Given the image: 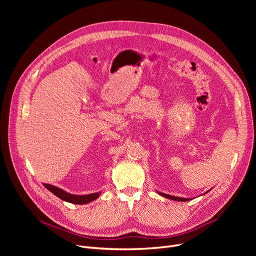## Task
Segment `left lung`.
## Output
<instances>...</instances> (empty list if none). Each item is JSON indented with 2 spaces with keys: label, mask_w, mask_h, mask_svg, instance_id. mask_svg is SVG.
I'll list each match as a JSON object with an SVG mask.
<instances>
[{
  "label": "left lung",
  "mask_w": 256,
  "mask_h": 256,
  "mask_svg": "<svg viewBox=\"0 0 256 256\" xmlns=\"http://www.w3.org/2000/svg\"><path fill=\"white\" fill-rule=\"evenodd\" d=\"M158 194H160V195H162V196H164V197H166V198H168V199L176 200V201H188V200H190L189 198H180V197H176V196H171V195L164 194V193H160V192H158Z\"/></svg>",
  "instance_id": "obj_1"
}]
</instances>
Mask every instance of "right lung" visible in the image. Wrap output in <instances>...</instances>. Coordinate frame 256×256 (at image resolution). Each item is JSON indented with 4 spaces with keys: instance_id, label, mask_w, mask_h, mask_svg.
<instances>
[{
    "instance_id": "obj_1",
    "label": "right lung",
    "mask_w": 256,
    "mask_h": 256,
    "mask_svg": "<svg viewBox=\"0 0 256 256\" xmlns=\"http://www.w3.org/2000/svg\"><path fill=\"white\" fill-rule=\"evenodd\" d=\"M44 186L48 191H50L52 194H55L56 196H58L60 199L67 201V202L70 204H85L88 202H91V201L96 200V198L100 197V193H93V194H89V195H83V196H78V195H72L67 193L57 186H54L52 184H44Z\"/></svg>"
}]
</instances>
